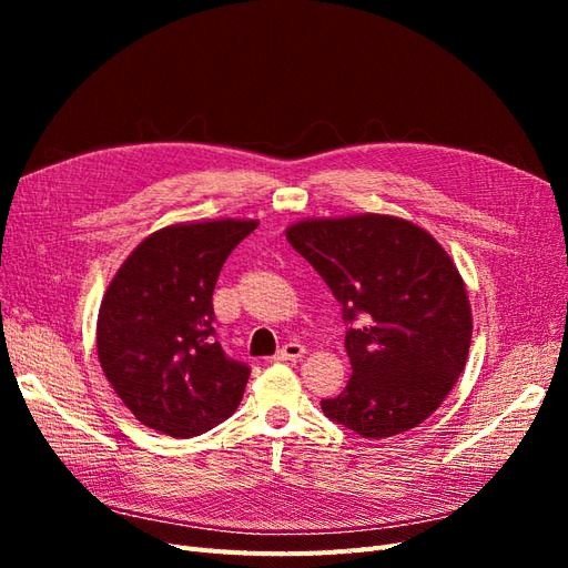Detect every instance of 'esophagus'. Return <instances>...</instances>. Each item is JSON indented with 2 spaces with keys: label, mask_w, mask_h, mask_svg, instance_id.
Returning <instances> with one entry per match:
<instances>
[{
  "label": "esophagus",
  "mask_w": 568,
  "mask_h": 568,
  "mask_svg": "<svg viewBox=\"0 0 568 568\" xmlns=\"http://www.w3.org/2000/svg\"><path fill=\"white\" fill-rule=\"evenodd\" d=\"M303 355H305V348L301 346V343L291 341V343H286V346H282L277 353H274V359H277V363H284V359H298Z\"/></svg>",
  "instance_id": "obj_1"
}]
</instances>
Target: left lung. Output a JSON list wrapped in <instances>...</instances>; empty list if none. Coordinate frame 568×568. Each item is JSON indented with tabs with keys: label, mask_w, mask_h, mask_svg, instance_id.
Listing matches in <instances>:
<instances>
[{
	"label": "left lung",
	"mask_w": 568,
	"mask_h": 568,
	"mask_svg": "<svg viewBox=\"0 0 568 568\" xmlns=\"http://www.w3.org/2000/svg\"><path fill=\"white\" fill-rule=\"evenodd\" d=\"M286 239L332 288L346 322L353 376L322 400L324 415L363 438L432 417L471 343V307L450 255L412 222L374 213L305 220Z\"/></svg>",
	"instance_id": "8db88e82"
}]
</instances>
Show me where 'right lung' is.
Wrapping results in <instances>:
<instances>
[{
  "label": "right lung",
  "mask_w": 568,
  "mask_h": 568,
  "mask_svg": "<svg viewBox=\"0 0 568 568\" xmlns=\"http://www.w3.org/2000/svg\"><path fill=\"white\" fill-rule=\"evenodd\" d=\"M255 220H213L153 232L106 288L97 320L101 369L153 432L192 438L242 403L251 367L215 341L213 291Z\"/></svg>",
  "instance_id": "add662e5"
}]
</instances>
